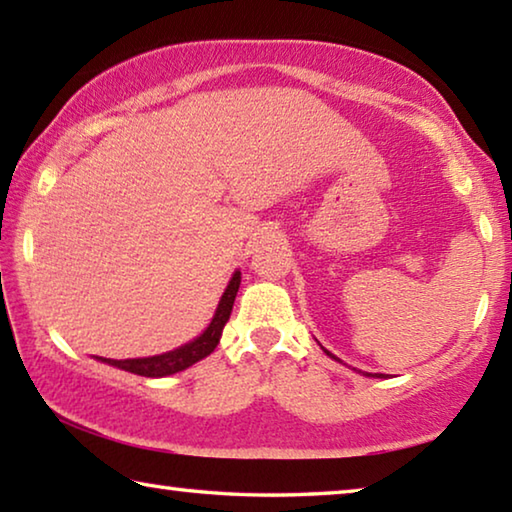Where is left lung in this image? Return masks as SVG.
<instances>
[{"mask_svg": "<svg viewBox=\"0 0 512 512\" xmlns=\"http://www.w3.org/2000/svg\"><path fill=\"white\" fill-rule=\"evenodd\" d=\"M325 352H327V350H325ZM327 354H329V352H327ZM329 357H332V354H329ZM332 359H336V357H332ZM375 377H381V375H375Z\"/></svg>", "mask_w": 512, "mask_h": 512, "instance_id": "8db88e82", "label": "left lung"}]
</instances>
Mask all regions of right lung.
<instances>
[{
	"label": "right lung",
	"mask_w": 512,
	"mask_h": 512,
	"mask_svg": "<svg viewBox=\"0 0 512 512\" xmlns=\"http://www.w3.org/2000/svg\"><path fill=\"white\" fill-rule=\"evenodd\" d=\"M239 284H241V273L235 271V275H232V280L228 284V289L223 291V296L219 300V307H216L212 323L207 325V329L201 336H198V339H194L192 343H185L183 348L158 354V357H144V359H124V361L103 359V357H99V359L110 363V366L121 368L126 372H133V375H142V377H167V375H173V372H180L189 366H194L196 361L205 359L207 354H212L216 345H219L221 332H223L225 323H228L232 305H235Z\"/></svg>",
	"instance_id": "obj_1"
}]
</instances>
